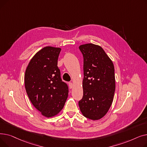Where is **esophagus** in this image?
<instances>
[{
    "label": "esophagus",
    "instance_id": "esophagus-1",
    "mask_svg": "<svg viewBox=\"0 0 147 147\" xmlns=\"http://www.w3.org/2000/svg\"><path fill=\"white\" fill-rule=\"evenodd\" d=\"M69 88H70V89L73 88V84L72 83H69Z\"/></svg>",
    "mask_w": 147,
    "mask_h": 147
}]
</instances>
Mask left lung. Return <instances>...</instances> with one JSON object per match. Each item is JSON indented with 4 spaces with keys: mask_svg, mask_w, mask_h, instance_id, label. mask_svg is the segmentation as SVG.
I'll return each mask as SVG.
<instances>
[{
    "mask_svg": "<svg viewBox=\"0 0 147 147\" xmlns=\"http://www.w3.org/2000/svg\"><path fill=\"white\" fill-rule=\"evenodd\" d=\"M83 56V98L79 102L84 117L98 120L109 111L115 89L113 61L101 46L93 43L82 45Z\"/></svg>",
    "mask_w": 147,
    "mask_h": 147,
    "instance_id": "left-lung-1",
    "label": "left lung"
}]
</instances>
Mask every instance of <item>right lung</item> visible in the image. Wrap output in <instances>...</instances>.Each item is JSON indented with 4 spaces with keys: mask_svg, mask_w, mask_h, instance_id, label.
Returning a JSON list of instances; mask_svg holds the SVG:
<instances>
[{
    "mask_svg": "<svg viewBox=\"0 0 147 147\" xmlns=\"http://www.w3.org/2000/svg\"><path fill=\"white\" fill-rule=\"evenodd\" d=\"M61 48L46 46L31 59L24 75L25 88L31 102L46 117L63 110L68 95L61 79L58 58Z\"/></svg>",
    "mask_w": 147,
    "mask_h": 147,
    "instance_id": "1",
    "label": "right lung"
}]
</instances>
